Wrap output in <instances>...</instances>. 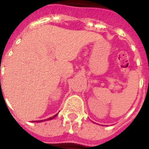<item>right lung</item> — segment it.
I'll return each instance as SVG.
<instances>
[{
  "instance_id": "obj_1",
  "label": "right lung",
  "mask_w": 149,
  "mask_h": 149,
  "mask_svg": "<svg viewBox=\"0 0 149 149\" xmlns=\"http://www.w3.org/2000/svg\"><path fill=\"white\" fill-rule=\"evenodd\" d=\"M0 81H1V80H0ZM57 115H58V113H57V114H56V115H54L53 116H52V117H49V118L46 119V120H36L35 122H42V121H45V120H52L53 118H55L56 116Z\"/></svg>"
}]
</instances>
